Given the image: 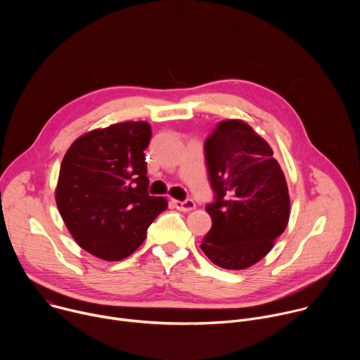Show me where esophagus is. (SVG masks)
<instances>
[{"label":"esophagus","mask_w":360,"mask_h":360,"mask_svg":"<svg viewBox=\"0 0 360 360\" xmlns=\"http://www.w3.org/2000/svg\"><path fill=\"white\" fill-rule=\"evenodd\" d=\"M174 207L178 210V211H182V212H191L195 210V202L192 199H186V200H172Z\"/></svg>","instance_id":"obj_1"}]
</instances>
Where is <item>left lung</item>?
<instances>
[{"label":"left lung","instance_id":"obj_1","mask_svg":"<svg viewBox=\"0 0 360 360\" xmlns=\"http://www.w3.org/2000/svg\"><path fill=\"white\" fill-rule=\"evenodd\" d=\"M215 200L200 249L215 265L238 271L259 262L289 221L290 199L269 143L240 120L217 125L205 141Z\"/></svg>","mask_w":360,"mask_h":360}]
</instances>
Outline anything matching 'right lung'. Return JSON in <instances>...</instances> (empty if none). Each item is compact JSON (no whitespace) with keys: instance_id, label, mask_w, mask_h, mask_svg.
Masks as SVG:
<instances>
[{"instance_id":"obj_1","label":"right lung","mask_w":360,"mask_h":360,"mask_svg":"<svg viewBox=\"0 0 360 360\" xmlns=\"http://www.w3.org/2000/svg\"><path fill=\"white\" fill-rule=\"evenodd\" d=\"M150 127L121 122L79 136L61 164L56 200L75 242L104 261H121L168 207L148 193L145 153Z\"/></svg>"}]
</instances>
